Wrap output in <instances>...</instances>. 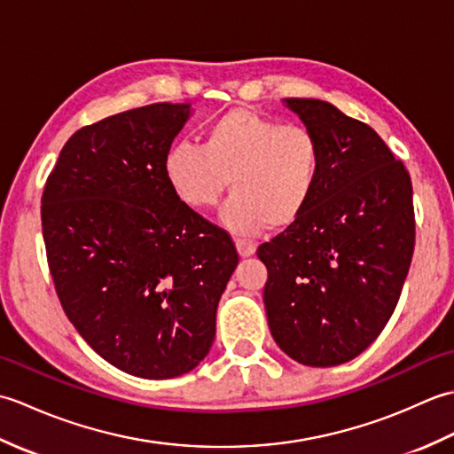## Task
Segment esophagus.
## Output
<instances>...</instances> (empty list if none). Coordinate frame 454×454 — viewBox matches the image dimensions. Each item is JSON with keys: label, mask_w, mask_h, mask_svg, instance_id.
<instances>
[{"label": "esophagus", "mask_w": 454, "mask_h": 454, "mask_svg": "<svg viewBox=\"0 0 454 454\" xmlns=\"http://www.w3.org/2000/svg\"><path fill=\"white\" fill-rule=\"evenodd\" d=\"M236 249L239 257H249L255 254V244L252 242V239H244V238H238L236 239Z\"/></svg>", "instance_id": "34e87169"}]
</instances>
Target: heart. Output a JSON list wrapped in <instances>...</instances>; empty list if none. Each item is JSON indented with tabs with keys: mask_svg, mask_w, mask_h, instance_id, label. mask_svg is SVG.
Instances as JSON below:
<instances>
[{
	"mask_svg": "<svg viewBox=\"0 0 454 454\" xmlns=\"http://www.w3.org/2000/svg\"><path fill=\"white\" fill-rule=\"evenodd\" d=\"M322 166V144L310 129L252 109L220 114L202 144L177 140L163 156L168 183L191 208L215 207L230 185L222 220L236 234L291 226L314 199Z\"/></svg>",
	"mask_w": 454,
	"mask_h": 454,
	"instance_id": "1",
	"label": "heart"
}]
</instances>
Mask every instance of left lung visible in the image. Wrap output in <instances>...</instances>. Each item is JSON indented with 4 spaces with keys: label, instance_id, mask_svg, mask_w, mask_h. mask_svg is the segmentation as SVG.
I'll use <instances>...</instances> for the list:
<instances>
[{
    "label": "left lung",
    "instance_id": "left-lung-1",
    "mask_svg": "<svg viewBox=\"0 0 454 454\" xmlns=\"http://www.w3.org/2000/svg\"><path fill=\"white\" fill-rule=\"evenodd\" d=\"M324 150L302 216L257 257L269 330L291 359L335 366L380 335L416 244L411 179L369 124L320 99H285Z\"/></svg>",
    "mask_w": 454,
    "mask_h": 454
}]
</instances>
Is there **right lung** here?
Wrapping results in <instances>:
<instances>
[{
    "instance_id": "add662e5",
    "label": "right lung",
    "mask_w": 454,
    "mask_h": 454,
    "mask_svg": "<svg viewBox=\"0 0 454 454\" xmlns=\"http://www.w3.org/2000/svg\"><path fill=\"white\" fill-rule=\"evenodd\" d=\"M189 107L153 103L80 129L41 199L66 316L105 361L150 380L205 359L238 265L226 230L181 202L163 173Z\"/></svg>"
}]
</instances>
